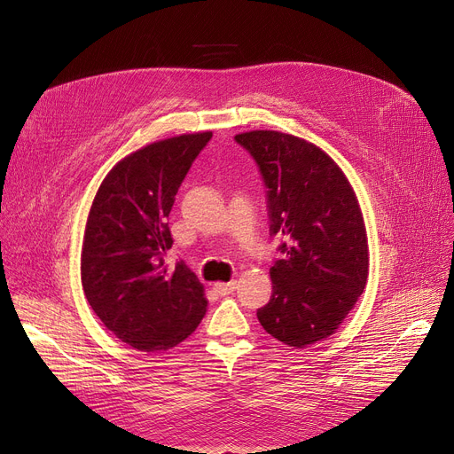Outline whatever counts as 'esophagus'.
Returning a JSON list of instances; mask_svg holds the SVG:
<instances>
[{"label": "esophagus", "instance_id": "esophagus-1", "mask_svg": "<svg viewBox=\"0 0 454 454\" xmlns=\"http://www.w3.org/2000/svg\"><path fill=\"white\" fill-rule=\"evenodd\" d=\"M235 288H237V281H230V283H217L214 290H215L221 297H226V295L233 294Z\"/></svg>", "mask_w": 454, "mask_h": 454}]
</instances>
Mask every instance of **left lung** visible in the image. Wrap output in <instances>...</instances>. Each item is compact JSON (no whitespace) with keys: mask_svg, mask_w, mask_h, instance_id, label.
<instances>
[{"mask_svg":"<svg viewBox=\"0 0 454 454\" xmlns=\"http://www.w3.org/2000/svg\"><path fill=\"white\" fill-rule=\"evenodd\" d=\"M255 160L270 235L285 237L257 310L270 336L303 348L334 334L369 276L365 223L347 176L317 145L279 131L235 135Z\"/></svg>","mask_w":454,"mask_h":454,"instance_id":"1","label":"left lung"}]
</instances>
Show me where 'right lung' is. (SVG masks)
Here are the masks:
<instances>
[{
  "instance_id": "right-lung-1",
  "label": "right lung",
  "mask_w": 454,
  "mask_h": 454,
  "mask_svg": "<svg viewBox=\"0 0 454 454\" xmlns=\"http://www.w3.org/2000/svg\"><path fill=\"white\" fill-rule=\"evenodd\" d=\"M211 133L149 144L120 160L89 211L82 245L87 303L113 334L142 352L184 341L206 314L204 288L178 261L164 264L175 195Z\"/></svg>"
}]
</instances>
